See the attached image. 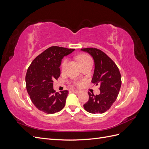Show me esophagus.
Listing matches in <instances>:
<instances>
[{"instance_id":"34e87169","label":"esophagus","mask_w":149,"mask_h":149,"mask_svg":"<svg viewBox=\"0 0 149 149\" xmlns=\"http://www.w3.org/2000/svg\"><path fill=\"white\" fill-rule=\"evenodd\" d=\"M72 92H73V93H79L81 91H79V90H77V89H73V90H72Z\"/></svg>"}]
</instances>
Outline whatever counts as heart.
<instances>
[{"label": "heart", "mask_w": 149, "mask_h": 149, "mask_svg": "<svg viewBox=\"0 0 149 149\" xmlns=\"http://www.w3.org/2000/svg\"><path fill=\"white\" fill-rule=\"evenodd\" d=\"M77 59H78V62L79 63V64H80L81 65H82L84 63L87 62V61H89V60H92L91 58H90L88 55H85V54H81V55H79V56H78V58H77ZM66 62H67L66 60H64L63 61H62L61 64V70H63V69L65 68V66H66ZM80 84H81V83H80V82L76 83V85L79 86Z\"/></svg>", "instance_id": "heart-1"}]
</instances>
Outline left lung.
Instances as JSON below:
<instances>
[{"instance_id":"left-lung-1","label":"left lung","mask_w":149,"mask_h":149,"mask_svg":"<svg viewBox=\"0 0 149 149\" xmlns=\"http://www.w3.org/2000/svg\"><path fill=\"white\" fill-rule=\"evenodd\" d=\"M94 60V71L91 82L100 84V94L94 95L88 92L89 100L83 105L84 109L92 114L107 111L116 101L121 86V75L118 67L105 53L95 48H82Z\"/></svg>"}]
</instances>
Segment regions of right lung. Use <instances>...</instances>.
I'll return each mask as SVG.
<instances>
[{"instance_id":"1","label":"right lung","mask_w":149,"mask_h":149,"mask_svg":"<svg viewBox=\"0 0 149 149\" xmlns=\"http://www.w3.org/2000/svg\"><path fill=\"white\" fill-rule=\"evenodd\" d=\"M74 51L57 46L47 48L31 62L25 76L26 88L30 100L40 111L54 114L63 109L68 91L56 93L53 81L60 76L62 58Z\"/></svg>"}]
</instances>
